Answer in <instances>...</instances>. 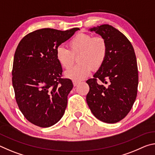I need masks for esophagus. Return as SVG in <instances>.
Wrapping results in <instances>:
<instances>
[{
    "mask_svg": "<svg viewBox=\"0 0 155 155\" xmlns=\"http://www.w3.org/2000/svg\"><path fill=\"white\" fill-rule=\"evenodd\" d=\"M72 83H73V85H74V86H77V85H78V84H79V83H80V81L74 80V81H72Z\"/></svg>",
    "mask_w": 155,
    "mask_h": 155,
    "instance_id": "34e87169",
    "label": "esophagus"
}]
</instances>
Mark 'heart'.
Masks as SVG:
<instances>
[{"label":"heart","instance_id":"heart-1","mask_svg":"<svg viewBox=\"0 0 155 155\" xmlns=\"http://www.w3.org/2000/svg\"><path fill=\"white\" fill-rule=\"evenodd\" d=\"M68 50L59 46L56 49V59L62 68L68 69L74 64L78 55L79 64L65 72L67 77L74 80L85 78L93 68L99 69L105 62L108 55V43L101 35L93 36L88 33H78L68 43Z\"/></svg>","mask_w":155,"mask_h":155}]
</instances>
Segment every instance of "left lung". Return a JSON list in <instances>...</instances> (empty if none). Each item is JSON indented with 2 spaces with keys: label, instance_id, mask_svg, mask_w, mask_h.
Masks as SVG:
<instances>
[{
  "label": "left lung",
  "instance_id": "left-lung-1",
  "mask_svg": "<svg viewBox=\"0 0 155 155\" xmlns=\"http://www.w3.org/2000/svg\"><path fill=\"white\" fill-rule=\"evenodd\" d=\"M90 31L106 39L109 52L103 66L86 81L90 86L86 101L96 118L114 124L127 116L137 97L138 69L134 48L127 37L111 25Z\"/></svg>",
  "mask_w": 155,
  "mask_h": 155
}]
</instances>
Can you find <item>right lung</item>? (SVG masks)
<instances>
[{
    "mask_svg": "<svg viewBox=\"0 0 155 155\" xmlns=\"http://www.w3.org/2000/svg\"><path fill=\"white\" fill-rule=\"evenodd\" d=\"M78 28L59 31L45 28L29 33L15 50L12 68L15 98L28 121L49 127L64 114L72 81L62 77L56 49Z\"/></svg>",
    "mask_w": 155,
    "mask_h": 155,
    "instance_id": "right-lung-1",
    "label": "right lung"
}]
</instances>
